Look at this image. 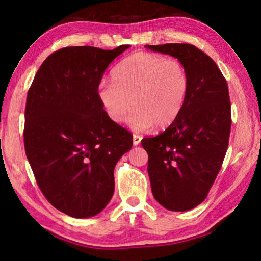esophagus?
<instances>
[{
  "instance_id": "1",
  "label": "esophagus",
  "mask_w": 261,
  "mask_h": 261,
  "mask_svg": "<svg viewBox=\"0 0 261 261\" xmlns=\"http://www.w3.org/2000/svg\"><path fill=\"white\" fill-rule=\"evenodd\" d=\"M141 141V136L134 135V146H138Z\"/></svg>"
}]
</instances>
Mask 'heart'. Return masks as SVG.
Instances as JSON below:
<instances>
[{
  "label": "heart",
  "mask_w": 261,
  "mask_h": 261,
  "mask_svg": "<svg viewBox=\"0 0 261 261\" xmlns=\"http://www.w3.org/2000/svg\"><path fill=\"white\" fill-rule=\"evenodd\" d=\"M190 92V76L178 59L138 51L115 66L112 81L102 82L97 96L109 118L136 131L165 129L178 118Z\"/></svg>",
  "instance_id": "1"
}]
</instances>
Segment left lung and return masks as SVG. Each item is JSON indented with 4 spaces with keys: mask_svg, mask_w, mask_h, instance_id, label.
Here are the masks:
<instances>
[{
    "mask_svg": "<svg viewBox=\"0 0 261 261\" xmlns=\"http://www.w3.org/2000/svg\"><path fill=\"white\" fill-rule=\"evenodd\" d=\"M146 48L177 58L190 76V92L177 120L163 134L141 140L153 197L165 208L184 212L206 198L222 166L232 122L228 84L214 60L195 46Z\"/></svg>",
    "mask_w": 261,
    "mask_h": 261,
    "instance_id": "obj_1",
    "label": "left lung"
}]
</instances>
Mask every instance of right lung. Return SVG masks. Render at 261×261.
<instances>
[{
  "instance_id": "add662e5",
  "label": "right lung",
  "mask_w": 261,
  "mask_h": 261,
  "mask_svg": "<svg viewBox=\"0 0 261 261\" xmlns=\"http://www.w3.org/2000/svg\"><path fill=\"white\" fill-rule=\"evenodd\" d=\"M129 47L59 49L42 63L28 91L27 158L47 201L73 218H91L107 206L115 165L134 143L97 96L105 69Z\"/></svg>"
}]
</instances>
